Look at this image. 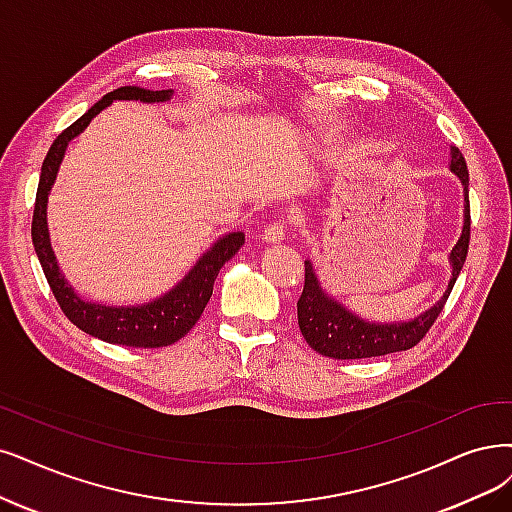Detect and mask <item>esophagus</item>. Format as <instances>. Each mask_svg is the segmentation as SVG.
Listing matches in <instances>:
<instances>
[{
    "mask_svg": "<svg viewBox=\"0 0 512 512\" xmlns=\"http://www.w3.org/2000/svg\"><path fill=\"white\" fill-rule=\"evenodd\" d=\"M287 236V221L285 219H278L270 225H266V230H263V238H266L268 242H280L285 240Z\"/></svg>",
    "mask_w": 512,
    "mask_h": 512,
    "instance_id": "esophagus-1",
    "label": "esophagus"
}]
</instances>
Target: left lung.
<instances>
[{"label": "left lung", "mask_w": 512, "mask_h": 512, "mask_svg": "<svg viewBox=\"0 0 512 512\" xmlns=\"http://www.w3.org/2000/svg\"><path fill=\"white\" fill-rule=\"evenodd\" d=\"M451 173L458 175L464 185V227L462 236L451 249L449 263H451V278L447 291L443 297L434 304L430 310L420 314L418 318L409 320V323H369V320L358 318L352 314L344 304L337 299L329 297L316 278L312 268V261H306V280L304 291L297 301V323L299 331L304 335L308 346L318 354L329 358H373L384 356L392 352L409 350L428 333L434 325V320L441 314L445 301L456 285V280L462 272V266L468 255V242H470V202H468V168L462 151L458 147H451Z\"/></svg>", "instance_id": "left-lung-1"}]
</instances>
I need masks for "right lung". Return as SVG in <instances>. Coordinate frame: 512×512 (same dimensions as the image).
I'll return each mask as SVG.
<instances>
[{
    "mask_svg": "<svg viewBox=\"0 0 512 512\" xmlns=\"http://www.w3.org/2000/svg\"><path fill=\"white\" fill-rule=\"evenodd\" d=\"M173 97V90H147L139 86H122L113 92H107L105 97L94 103L82 118L75 120L69 128H65L59 137L50 145L48 154L42 164L40 185L35 194L33 208V223H31V238L37 259L42 263L48 285L54 293V299L59 301L63 314L71 323L82 329L84 333L99 337L107 344L130 346V348H162L179 342L183 335L194 329L198 318L202 316L208 299L213 295V285L219 270L225 261H230L244 244L242 232H232L219 238L211 249H208L196 266L185 274V278L170 289L162 297L149 301L143 306H103L84 301L78 293L67 285L65 276L59 270L54 251L50 246L48 223H46V206L50 187L59 173L61 160L65 149L73 137L90 124L94 116L111 105L113 101H143V103H162Z\"/></svg>",
    "mask_w": 512,
    "mask_h": 512,
    "instance_id": "right-lung-1",
    "label": "right lung"
}]
</instances>
